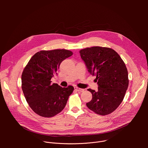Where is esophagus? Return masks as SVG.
Segmentation results:
<instances>
[{
  "instance_id": "esophagus-1",
  "label": "esophagus",
  "mask_w": 148,
  "mask_h": 148,
  "mask_svg": "<svg viewBox=\"0 0 148 148\" xmlns=\"http://www.w3.org/2000/svg\"><path fill=\"white\" fill-rule=\"evenodd\" d=\"M74 90H75V91H78V92H83V91H84V89L79 88H78V87H74Z\"/></svg>"
}]
</instances>
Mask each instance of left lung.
<instances>
[{
  "label": "left lung",
  "instance_id": "8db88e82",
  "mask_svg": "<svg viewBox=\"0 0 148 148\" xmlns=\"http://www.w3.org/2000/svg\"><path fill=\"white\" fill-rule=\"evenodd\" d=\"M88 71L96 76L98 90L88 89L92 98L87 107L96 114L106 115L122 102L128 89L127 69L119 55L108 47H92L79 51Z\"/></svg>",
  "mask_w": 148,
  "mask_h": 148
}]
</instances>
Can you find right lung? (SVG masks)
Instances as JSON below:
<instances>
[{"mask_svg": "<svg viewBox=\"0 0 148 148\" xmlns=\"http://www.w3.org/2000/svg\"><path fill=\"white\" fill-rule=\"evenodd\" d=\"M71 51L64 49L42 50L29 60L22 75V88L32 110L37 115L50 118L66 107L74 87L62 88L51 84L61 62L71 56Z\"/></svg>", "mask_w": 148, "mask_h": 148, "instance_id": "1", "label": "right lung"}]
</instances>
